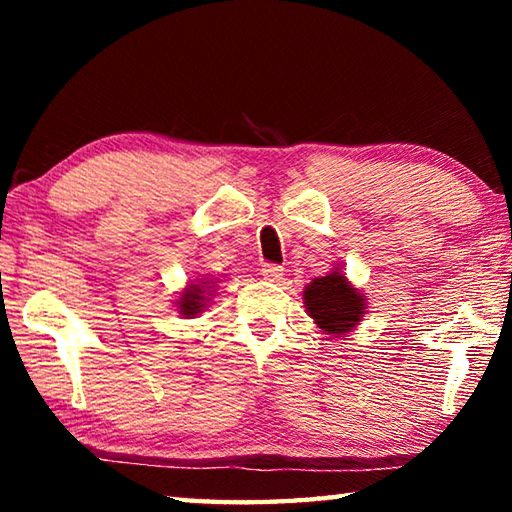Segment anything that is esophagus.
Returning <instances> with one entry per match:
<instances>
[{
	"instance_id": "obj_1",
	"label": "esophagus",
	"mask_w": 512,
	"mask_h": 512,
	"mask_svg": "<svg viewBox=\"0 0 512 512\" xmlns=\"http://www.w3.org/2000/svg\"><path fill=\"white\" fill-rule=\"evenodd\" d=\"M262 275L266 277V280L277 282V280H282L284 268L277 266V264H264V266H262Z\"/></svg>"
}]
</instances>
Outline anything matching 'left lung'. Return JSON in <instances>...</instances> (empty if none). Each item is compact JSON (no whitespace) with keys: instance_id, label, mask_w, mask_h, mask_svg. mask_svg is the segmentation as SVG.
<instances>
[{"instance_id":"8db88e82","label":"left lung","mask_w":512,"mask_h":512,"mask_svg":"<svg viewBox=\"0 0 512 512\" xmlns=\"http://www.w3.org/2000/svg\"><path fill=\"white\" fill-rule=\"evenodd\" d=\"M305 307L314 323L329 336L350 332L366 311V298L352 287L339 268L311 280L305 289Z\"/></svg>"}]
</instances>
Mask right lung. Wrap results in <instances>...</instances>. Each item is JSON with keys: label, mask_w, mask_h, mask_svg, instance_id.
Returning <instances> with one entry per match:
<instances>
[{"label": "right lung", "mask_w": 512, "mask_h": 512, "mask_svg": "<svg viewBox=\"0 0 512 512\" xmlns=\"http://www.w3.org/2000/svg\"><path fill=\"white\" fill-rule=\"evenodd\" d=\"M207 282H201V284H189V287L180 293V300L176 302L178 305V311L180 316H187L192 318L196 314H201L203 307H205V287Z\"/></svg>", "instance_id": "obj_1"}]
</instances>
